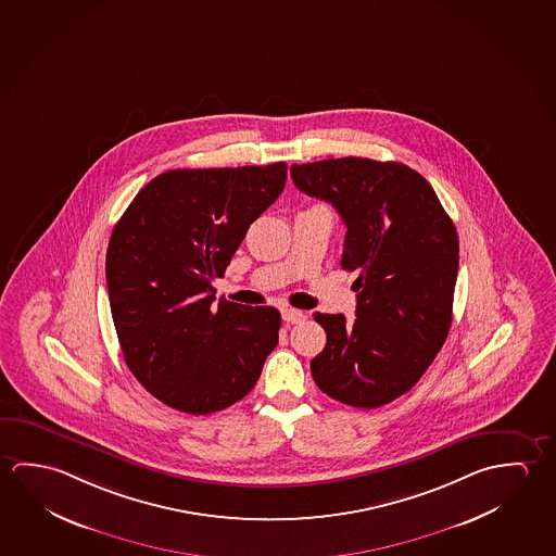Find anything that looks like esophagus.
Listing matches in <instances>:
<instances>
[{
  "label": "esophagus",
  "instance_id": "34e87169",
  "mask_svg": "<svg viewBox=\"0 0 556 556\" xmlns=\"http://www.w3.org/2000/svg\"><path fill=\"white\" fill-rule=\"evenodd\" d=\"M281 314L282 319H285L287 324H301V321L308 318V314H306L304 309L282 308Z\"/></svg>",
  "mask_w": 556,
  "mask_h": 556
}]
</instances>
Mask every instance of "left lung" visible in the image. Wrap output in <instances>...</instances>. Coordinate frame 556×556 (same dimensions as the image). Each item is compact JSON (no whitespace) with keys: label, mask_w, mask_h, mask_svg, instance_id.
I'll return each instance as SVG.
<instances>
[{"label":"left lung","mask_w":556,"mask_h":556,"mask_svg":"<svg viewBox=\"0 0 556 556\" xmlns=\"http://www.w3.org/2000/svg\"><path fill=\"white\" fill-rule=\"evenodd\" d=\"M292 182L345 223L341 267L356 271V319L321 314L328 343L312 378L329 397L376 409L409 392L452 326L459 242L432 186L401 163L345 156L292 164Z\"/></svg>","instance_id":"1"}]
</instances>
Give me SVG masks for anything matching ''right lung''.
Returning <instances> with one entry per match:
<instances>
[{
  "label": "right lung",
  "mask_w": 556,
  "mask_h": 556,
  "mask_svg": "<svg viewBox=\"0 0 556 556\" xmlns=\"http://www.w3.org/2000/svg\"><path fill=\"white\" fill-rule=\"evenodd\" d=\"M285 180V163L168 170L112 230L106 285L119 346L164 405L190 415L227 409L252 392L277 346L279 309L215 302L211 281Z\"/></svg>",
  "instance_id": "add662e5"
}]
</instances>
